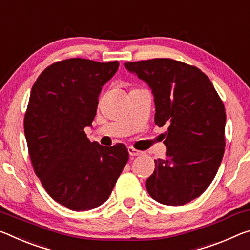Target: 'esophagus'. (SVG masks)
<instances>
[{
    "label": "esophagus",
    "mask_w": 250,
    "mask_h": 250,
    "mask_svg": "<svg viewBox=\"0 0 250 250\" xmlns=\"http://www.w3.org/2000/svg\"><path fill=\"white\" fill-rule=\"evenodd\" d=\"M128 152H129L130 156H132V157H133V156H140V154H142L141 151H139V150L132 148V146H129V148H128Z\"/></svg>",
    "instance_id": "obj_1"
}]
</instances>
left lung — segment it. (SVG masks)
Returning a JSON list of instances; mask_svg holds the SVG:
<instances>
[{
	"mask_svg": "<svg viewBox=\"0 0 250 250\" xmlns=\"http://www.w3.org/2000/svg\"><path fill=\"white\" fill-rule=\"evenodd\" d=\"M154 98V122L168 126L165 159L154 160L146 181L158 203L182 206L199 197L215 178L225 152L226 112L211 81L196 66L171 59L126 62Z\"/></svg>",
	"mask_w": 250,
	"mask_h": 250,
	"instance_id": "1",
	"label": "left lung"
}]
</instances>
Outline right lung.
<instances>
[{"instance_id": "obj_1", "label": "right lung", "mask_w": 250, "mask_h": 250, "mask_svg": "<svg viewBox=\"0 0 250 250\" xmlns=\"http://www.w3.org/2000/svg\"><path fill=\"white\" fill-rule=\"evenodd\" d=\"M119 62L74 58L53 63L32 86L24 133L33 169L46 192L74 211L106 201L129 159L126 146L90 142L102 86Z\"/></svg>"}]
</instances>
